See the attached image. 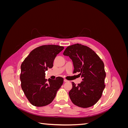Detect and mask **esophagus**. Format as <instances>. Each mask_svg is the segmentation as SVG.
Segmentation results:
<instances>
[{"instance_id":"obj_1","label":"esophagus","mask_w":128,"mask_h":128,"mask_svg":"<svg viewBox=\"0 0 128 128\" xmlns=\"http://www.w3.org/2000/svg\"><path fill=\"white\" fill-rule=\"evenodd\" d=\"M64 82H68V80H66V79H64Z\"/></svg>"}]
</instances>
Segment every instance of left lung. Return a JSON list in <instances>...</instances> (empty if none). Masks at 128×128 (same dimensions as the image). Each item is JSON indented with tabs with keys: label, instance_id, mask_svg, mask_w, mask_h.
<instances>
[{
	"label": "left lung",
	"instance_id": "left-lung-1",
	"mask_svg": "<svg viewBox=\"0 0 128 128\" xmlns=\"http://www.w3.org/2000/svg\"><path fill=\"white\" fill-rule=\"evenodd\" d=\"M63 54L70 58L74 68L73 72H79L82 78L77 86L72 82V88L69 92L72 102L82 108L94 106L101 98L105 88L106 72L102 61L90 48L79 44L68 46Z\"/></svg>",
	"mask_w": 128,
	"mask_h": 128
}]
</instances>
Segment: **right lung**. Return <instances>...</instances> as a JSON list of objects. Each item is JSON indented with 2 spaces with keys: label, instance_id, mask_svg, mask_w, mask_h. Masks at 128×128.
<instances>
[{
  "label": "right lung",
  "instance_id": "obj_1",
  "mask_svg": "<svg viewBox=\"0 0 128 128\" xmlns=\"http://www.w3.org/2000/svg\"><path fill=\"white\" fill-rule=\"evenodd\" d=\"M63 46L43 45L31 52L21 66V88L32 105H48L55 98L56 92L64 82V78L45 79V72L53 66L55 58L64 50Z\"/></svg>",
  "mask_w": 128,
  "mask_h": 128
}]
</instances>
